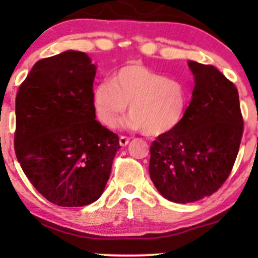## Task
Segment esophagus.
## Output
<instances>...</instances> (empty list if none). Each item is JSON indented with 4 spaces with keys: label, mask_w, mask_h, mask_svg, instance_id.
I'll use <instances>...</instances> for the list:
<instances>
[{
    "label": "esophagus",
    "mask_w": 258,
    "mask_h": 258,
    "mask_svg": "<svg viewBox=\"0 0 258 258\" xmlns=\"http://www.w3.org/2000/svg\"><path fill=\"white\" fill-rule=\"evenodd\" d=\"M119 143L121 147H126L127 144L130 143V138L126 137V136H121V137L119 138Z\"/></svg>",
    "instance_id": "1"
}]
</instances>
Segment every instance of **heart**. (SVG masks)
<instances>
[{
  "label": "heart",
  "instance_id": "obj_1",
  "mask_svg": "<svg viewBox=\"0 0 258 258\" xmlns=\"http://www.w3.org/2000/svg\"><path fill=\"white\" fill-rule=\"evenodd\" d=\"M189 103L188 85L142 64L120 68L111 81L100 82L92 92V105L103 125H116L128 104V126L152 137L176 130L184 119Z\"/></svg>",
  "mask_w": 258,
  "mask_h": 258
}]
</instances>
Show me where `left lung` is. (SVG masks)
<instances>
[{
	"mask_svg": "<svg viewBox=\"0 0 258 258\" xmlns=\"http://www.w3.org/2000/svg\"><path fill=\"white\" fill-rule=\"evenodd\" d=\"M194 75L182 123L150 147L149 174L165 199L195 203L214 194L232 171L242 136L236 87L212 65L188 60Z\"/></svg>",
	"mask_w": 258,
	"mask_h": 258,
	"instance_id": "1",
	"label": "left lung"
}]
</instances>
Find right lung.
<instances>
[{"instance_id": "add662e5", "label": "right lung", "mask_w": 258, "mask_h": 258, "mask_svg": "<svg viewBox=\"0 0 258 258\" xmlns=\"http://www.w3.org/2000/svg\"><path fill=\"white\" fill-rule=\"evenodd\" d=\"M97 65L84 52L38 60L16 98L14 148L31 184L58 206L98 200L120 149L117 135L96 120Z\"/></svg>"}]
</instances>
